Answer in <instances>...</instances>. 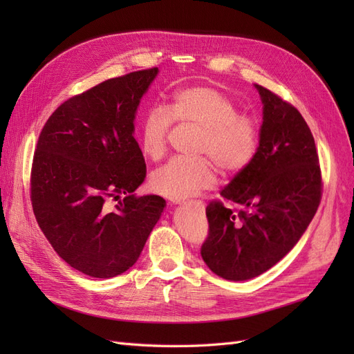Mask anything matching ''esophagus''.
<instances>
[{"label":"esophagus","mask_w":354,"mask_h":354,"mask_svg":"<svg viewBox=\"0 0 354 354\" xmlns=\"http://www.w3.org/2000/svg\"><path fill=\"white\" fill-rule=\"evenodd\" d=\"M174 202H176V203H180V201H174ZM181 203H183V205H189V203H192V202H181ZM194 203H195L196 207H202V202H201V201H195Z\"/></svg>","instance_id":"obj_1"}]
</instances>
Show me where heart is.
I'll return each instance as SVG.
<instances>
[{
  "instance_id": "obj_1",
  "label": "heart",
  "mask_w": 354,
  "mask_h": 354,
  "mask_svg": "<svg viewBox=\"0 0 354 354\" xmlns=\"http://www.w3.org/2000/svg\"><path fill=\"white\" fill-rule=\"evenodd\" d=\"M194 125L202 130L199 159L174 158L152 174L156 194L169 199H185L216 185V165L226 177L238 176L248 168L259 153L261 130L254 116L239 113L226 93L209 85H195L174 94L165 106L149 108L138 125L140 146L151 159L167 152L168 134L173 122Z\"/></svg>"
}]
</instances>
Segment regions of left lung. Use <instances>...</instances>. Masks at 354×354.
<instances>
[{"label": "left lung", "mask_w": 354, "mask_h": 354, "mask_svg": "<svg viewBox=\"0 0 354 354\" xmlns=\"http://www.w3.org/2000/svg\"><path fill=\"white\" fill-rule=\"evenodd\" d=\"M263 102L259 153L207 207L208 238L201 255L227 281H248L291 251L322 199V174L312 131L291 103L255 84Z\"/></svg>", "instance_id": "1"}]
</instances>
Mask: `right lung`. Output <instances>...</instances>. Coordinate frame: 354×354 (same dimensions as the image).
Wrapping results in <instances>:
<instances>
[{
	"instance_id": "add662e5",
	"label": "right lung",
	"mask_w": 354,
	"mask_h": 354,
	"mask_svg": "<svg viewBox=\"0 0 354 354\" xmlns=\"http://www.w3.org/2000/svg\"><path fill=\"white\" fill-rule=\"evenodd\" d=\"M156 75L137 71L73 95L38 138L30 171L38 226L59 257L91 277L130 269L165 207L160 196L133 194L146 177L136 112ZM109 198L118 201L113 209Z\"/></svg>"
}]
</instances>
